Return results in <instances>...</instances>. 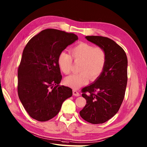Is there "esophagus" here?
Returning <instances> with one entry per match:
<instances>
[{
    "label": "esophagus",
    "mask_w": 147,
    "mask_h": 147,
    "mask_svg": "<svg viewBox=\"0 0 147 147\" xmlns=\"http://www.w3.org/2000/svg\"><path fill=\"white\" fill-rule=\"evenodd\" d=\"M73 95H75V96H78L80 95V94L76 90H74H74H73Z\"/></svg>",
    "instance_id": "esophagus-1"
}]
</instances>
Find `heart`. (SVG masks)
Listing matches in <instances>:
<instances>
[{
	"instance_id": "b5f03b06",
	"label": "heart",
	"mask_w": 147,
	"mask_h": 147,
	"mask_svg": "<svg viewBox=\"0 0 147 147\" xmlns=\"http://www.w3.org/2000/svg\"><path fill=\"white\" fill-rule=\"evenodd\" d=\"M71 56L65 52L60 53L58 63L60 70L63 74H69L75 62L81 63L78 68L80 73L67 77L64 82L73 88H78L88 83L89 78L95 80L104 70L107 62V53L104 49L100 47L86 42H80L71 49Z\"/></svg>"
}]
</instances>
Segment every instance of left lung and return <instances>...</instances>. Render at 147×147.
Here are the masks:
<instances>
[{"instance_id":"1","label":"left lung","mask_w":147,"mask_h":147,"mask_svg":"<svg viewBox=\"0 0 147 147\" xmlns=\"http://www.w3.org/2000/svg\"><path fill=\"white\" fill-rule=\"evenodd\" d=\"M85 38L105 50L107 62L94 83L82 89L87 103L80 115L90 123H103L115 115L123 100L127 84V57L124 50L108 37Z\"/></svg>"}]
</instances>
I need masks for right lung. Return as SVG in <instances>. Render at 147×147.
<instances>
[{"label":"right lung","instance_id":"add662e5","mask_svg":"<svg viewBox=\"0 0 147 147\" xmlns=\"http://www.w3.org/2000/svg\"><path fill=\"white\" fill-rule=\"evenodd\" d=\"M73 33L47 28L28 41L18 68L17 92L20 100L32 119H52L72 90L60 86L62 75L58 63L60 53L77 40Z\"/></svg>","mask_w":147,"mask_h":147}]
</instances>
